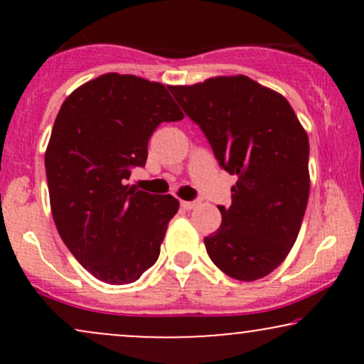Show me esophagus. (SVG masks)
Returning a JSON list of instances; mask_svg holds the SVG:
<instances>
[{
	"label": "esophagus",
	"mask_w": 364,
	"mask_h": 364,
	"mask_svg": "<svg viewBox=\"0 0 364 364\" xmlns=\"http://www.w3.org/2000/svg\"><path fill=\"white\" fill-rule=\"evenodd\" d=\"M198 200H193V202H186V200H183L181 202V207L185 208V210H191V208H195V207H198Z\"/></svg>",
	"instance_id": "esophagus-1"
}]
</instances>
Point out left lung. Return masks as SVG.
I'll return each mask as SVG.
<instances>
[{"mask_svg": "<svg viewBox=\"0 0 364 364\" xmlns=\"http://www.w3.org/2000/svg\"><path fill=\"white\" fill-rule=\"evenodd\" d=\"M169 90L237 176L231 207L219 205L223 224L203 240L208 257L237 281L265 277L289 255L306 210V132L286 97L245 75Z\"/></svg>", "mask_w": 364, "mask_h": 364, "instance_id": "8db88e82", "label": "left lung"}]
</instances>
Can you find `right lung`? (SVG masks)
<instances>
[{"label": "right lung", "instance_id": "add662e5", "mask_svg": "<svg viewBox=\"0 0 364 364\" xmlns=\"http://www.w3.org/2000/svg\"><path fill=\"white\" fill-rule=\"evenodd\" d=\"M162 83L106 73L66 97L46 150L54 224L99 281L135 282L157 262L179 202L127 185L162 121L183 119Z\"/></svg>", "mask_w": 364, "mask_h": 364}]
</instances>
